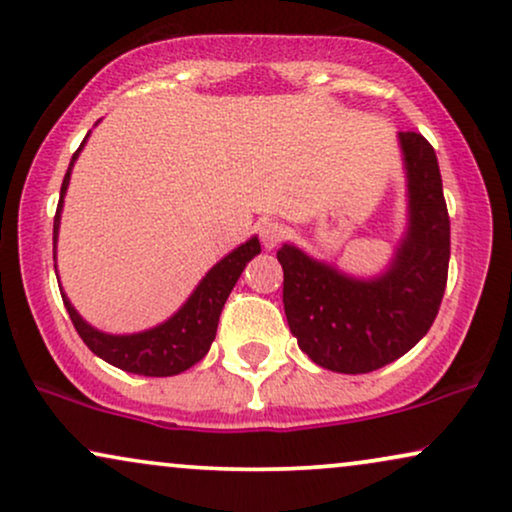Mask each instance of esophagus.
Listing matches in <instances>:
<instances>
[{"label":"esophagus","instance_id":"esophagus-1","mask_svg":"<svg viewBox=\"0 0 512 512\" xmlns=\"http://www.w3.org/2000/svg\"><path fill=\"white\" fill-rule=\"evenodd\" d=\"M257 233H260L262 245L267 250H274L283 238V229L279 224H276V221H262V224L257 226Z\"/></svg>","mask_w":512,"mask_h":512}]
</instances>
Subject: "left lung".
I'll use <instances>...</instances> for the list:
<instances>
[{
  "label": "left lung",
  "instance_id": "1",
  "mask_svg": "<svg viewBox=\"0 0 512 512\" xmlns=\"http://www.w3.org/2000/svg\"><path fill=\"white\" fill-rule=\"evenodd\" d=\"M408 178V229L384 274L357 279L283 243V310L312 362L367 374L398 360L427 334L439 312L451 260V219L434 147L398 133Z\"/></svg>",
  "mask_w": 512,
  "mask_h": 512
}]
</instances>
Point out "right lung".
Wrapping results in <instances>:
<instances>
[{"mask_svg":"<svg viewBox=\"0 0 512 512\" xmlns=\"http://www.w3.org/2000/svg\"><path fill=\"white\" fill-rule=\"evenodd\" d=\"M88 135H85V140H88ZM85 140L80 143L76 155L71 157L69 171H66L64 183H61L57 214H54V257H57L64 195L71 181V169L76 164L80 150H83ZM260 250L262 248L257 236L245 240L243 245H238L224 260H219L209 269L205 279L197 283V288L190 293L186 303L178 307V312H174L166 322L152 326V329L138 331V334H104V331L90 326L78 315L76 307L66 298L64 288H59V291L78 336L83 338L85 346L97 357L123 369V372L143 374V377H174V374L186 372L188 367H193L195 362H200L207 355L214 336H217L219 315L224 310L226 298H229L233 286H236L240 274H243L245 264L255 255H260Z\"/></svg>","mask_w":512,"mask_h":512,"instance_id":"right-lung-1","label":"right lung"}]
</instances>
